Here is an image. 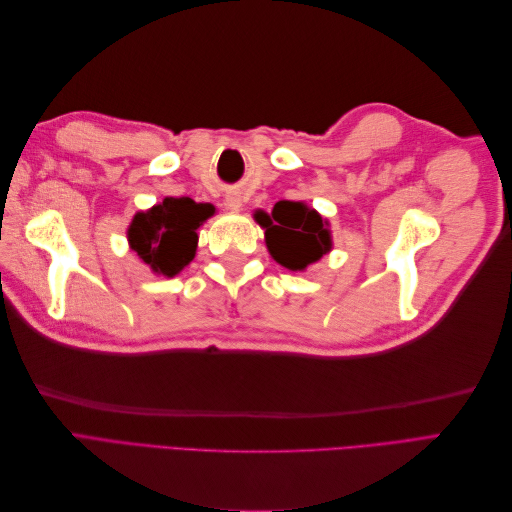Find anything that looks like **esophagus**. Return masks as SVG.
I'll return each mask as SVG.
<instances>
[{
    "label": "esophagus",
    "instance_id": "1",
    "mask_svg": "<svg viewBox=\"0 0 512 512\" xmlns=\"http://www.w3.org/2000/svg\"><path fill=\"white\" fill-rule=\"evenodd\" d=\"M226 207H228L230 211H239V209H241V198L235 196V194H230V196L226 198Z\"/></svg>",
    "mask_w": 512,
    "mask_h": 512
}]
</instances>
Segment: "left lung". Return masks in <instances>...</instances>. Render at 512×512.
Here are the masks:
<instances>
[{
    "instance_id": "1",
    "label": "left lung",
    "mask_w": 512,
    "mask_h": 512,
    "mask_svg": "<svg viewBox=\"0 0 512 512\" xmlns=\"http://www.w3.org/2000/svg\"><path fill=\"white\" fill-rule=\"evenodd\" d=\"M254 220L271 258L288 271H305L333 247L329 220L303 200H280L271 213L256 209Z\"/></svg>"
}]
</instances>
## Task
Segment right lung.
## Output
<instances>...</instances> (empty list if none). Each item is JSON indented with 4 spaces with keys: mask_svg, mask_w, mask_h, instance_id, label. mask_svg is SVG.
<instances>
[{
    "mask_svg": "<svg viewBox=\"0 0 512 512\" xmlns=\"http://www.w3.org/2000/svg\"><path fill=\"white\" fill-rule=\"evenodd\" d=\"M213 213L211 203H196L188 196H166L147 211L134 213L126 232L130 250L151 273L175 277L194 260L198 228Z\"/></svg>",
    "mask_w": 512,
    "mask_h": 512,
    "instance_id": "1",
    "label": "right lung"
}]
</instances>
